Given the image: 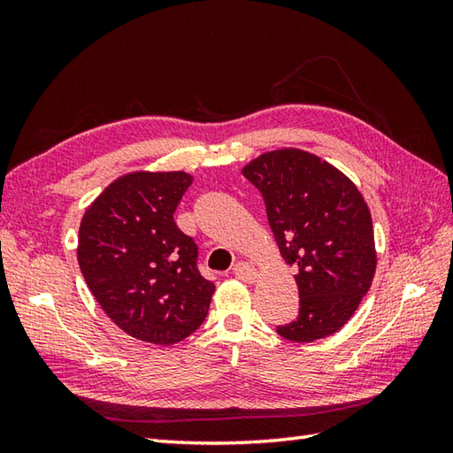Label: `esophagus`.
<instances>
[{"label": "esophagus", "mask_w": 453, "mask_h": 453, "mask_svg": "<svg viewBox=\"0 0 453 453\" xmlns=\"http://www.w3.org/2000/svg\"><path fill=\"white\" fill-rule=\"evenodd\" d=\"M234 274L239 278V280H243L247 284L257 280V268L251 263H237L234 266Z\"/></svg>", "instance_id": "34e87169"}]
</instances>
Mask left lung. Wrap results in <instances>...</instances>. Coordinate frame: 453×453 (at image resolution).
<instances>
[{
  "label": "left lung",
  "mask_w": 453,
  "mask_h": 453,
  "mask_svg": "<svg viewBox=\"0 0 453 453\" xmlns=\"http://www.w3.org/2000/svg\"><path fill=\"white\" fill-rule=\"evenodd\" d=\"M261 190L268 224L300 292V313L278 326L294 342L336 333L370 290L375 253L370 208L342 171L315 153L282 148L242 169Z\"/></svg>",
  "instance_id": "1"
}]
</instances>
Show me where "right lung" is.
<instances>
[{"instance_id":"add662e5","label":"right lung","mask_w":453,"mask_h":453,"mask_svg":"<svg viewBox=\"0 0 453 453\" xmlns=\"http://www.w3.org/2000/svg\"><path fill=\"white\" fill-rule=\"evenodd\" d=\"M190 185L185 171L127 173L80 224L78 263L95 300L124 333L150 344L195 333L216 290L198 273L196 243L173 219Z\"/></svg>"}]
</instances>
